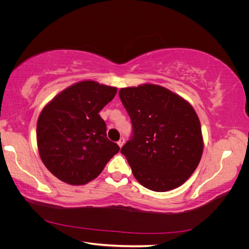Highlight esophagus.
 Here are the masks:
<instances>
[{
    "mask_svg": "<svg viewBox=\"0 0 249 249\" xmlns=\"http://www.w3.org/2000/svg\"><path fill=\"white\" fill-rule=\"evenodd\" d=\"M124 138L120 137V139L117 141V144L119 145V147H122L124 145Z\"/></svg>",
    "mask_w": 249,
    "mask_h": 249,
    "instance_id": "obj_1",
    "label": "esophagus"
}]
</instances>
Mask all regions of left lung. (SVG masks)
<instances>
[{
    "mask_svg": "<svg viewBox=\"0 0 249 249\" xmlns=\"http://www.w3.org/2000/svg\"><path fill=\"white\" fill-rule=\"evenodd\" d=\"M132 123V135L120 149L134 177L147 189L179 187L196 169L203 142L191 105L170 90L145 84L119 90Z\"/></svg>",
    "mask_w": 249,
    "mask_h": 249,
    "instance_id": "8db88e82",
    "label": "left lung"
}]
</instances>
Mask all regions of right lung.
<instances>
[{"label":"right lung","instance_id":"1","mask_svg":"<svg viewBox=\"0 0 249 249\" xmlns=\"http://www.w3.org/2000/svg\"><path fill=\"white\" fill-rule=\"evenodd\" d=\"M117 89L83 81L66 88L41 111L37 122V145L46 167L62 182L84 185L103 171L119 152L107 138L100 111Z\"/></svg>","mask_w":249,"mask_h":249}]
</instances>
